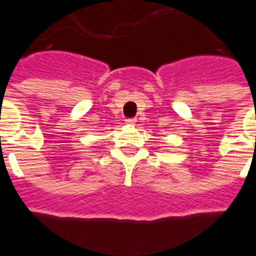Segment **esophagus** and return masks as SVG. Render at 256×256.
<instances>
[{
	"label": "esophagus",
	"instance_id": "obj_1",
	"mask_svg": "<svg viewBox=\"0 0 256 256\" xmlns=\"http://www.w3.org/2000/svg\"><path fill=\"white\" fill-rule=\"evenodd\" d=\"M126 123H128V124H132V126H133L134 123H136V119H134V118H128V119H126Z\"/></svg>",
	"mask_w": 256,
	"mask_h": 256
}]
</instances>
